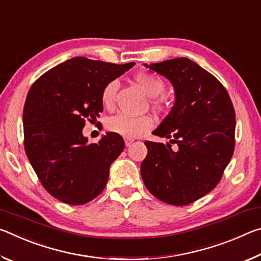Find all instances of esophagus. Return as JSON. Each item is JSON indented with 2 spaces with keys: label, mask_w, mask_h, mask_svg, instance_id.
<instances>
[{
  "label": "esophagus",
  "mask_w": 261,
  "mask_h": 261,
  "mask_svg": "<svg viewBox=\"0 0 261 261\" xmlns=\"http://www.w3.org/2000/svg\"><path fill=\"white\" fill-rule=\"evenodd\" d=\"M124 141H125V146L129 147L130 145L134 143V139H132V138H124Z\"/></svg>",
  "instance_id": "esophagus-1"
}]
</instances>
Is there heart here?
<instances>
[{
  "instance_id": "b5f03b06",
  "label": "heart",
  "mask_w": 261,
  "mask_h": 261,
  "mask_svg": "<svg viewBox=\"0 0 261 261\" xmlns=\"http://www.w3.org/2000/svg\"><path fill=\"white\" fill-rule=\"evenodd\" d=\"M134 82L145 94L149 96L151 107L156 113H162L169 108V101L167 96L162 93L165 90V83L155 73L148 71L137 72L134 76ZM118 88V83L112 81L106 84L102 92H101V102L107 109H113L115 106V96ZM153 127V120L147 115L143 116H130V115L120 114L107 122V129L110 132L117 134L126 138L137 137L151 130Z\"/></svg>"
}]
</instances>
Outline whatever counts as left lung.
<instances>
[{"instance_id": "obj_1", "label": "left lung", "mask_w": 261, "mask_h": 261, "mask_svg": "<svg viewBox=\"0 0 261 261\" xmlns=\"http://www.w3.org/2000/svg\"><path fill=\"white\" fill-rule=\"evenodd\" d=\"M173 84L175 105L153 135L170 138L145 141L147 155L140 173L154 197L185 206L211 192L235 149V110L224 86L196 62L178 57L144 64ZM176 143L175 149L171 144Z\"/></svg>"}]
</instances>
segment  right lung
Instances as JSON below:
<instances>
[{"instance_id": "add662e5", "label": "right lung", "mask_w": 261, "mask_h": 261, "mask_svg": "<svg viewBox=\"0 0 261 261\" xmlns=\"http://www.w3.org/2000/svg\"><path fill=\"white\" fill-rule=\"evenodd\" d=\"M134 65L78 56L31 86L23 112L25 152L42 187L60 201L86 204L107 184L110 165L124 149V140L108 132L98 143L87 144L83 127L102 113L106 84Z\"/></svg>"}]
</instances>
